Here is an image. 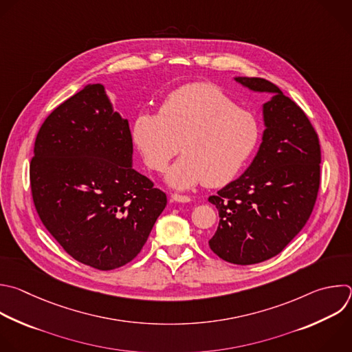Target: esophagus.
<instances>
[{
  "mask_svg": "<svg viewBox=\"0 0 352 352\" xmlns=\"http://www.w3.org/2000/svg\"><path fill=\"white\" fill-rule=\"evenodd\" d=\"M170 201H177V203H188V201H190V197H189V196H185V195L171 193V196H170Z\"/></svg>",
  "mask_w": 352,
  "mask_h": 352,
  "instance_id": "1",
  "label": "esophagus"
}]
</instances>
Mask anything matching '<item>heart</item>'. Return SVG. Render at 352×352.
<instances>
[{"label": "heart", "instance_id": "obj_1", "mask_svg": "<svg viewBox=\"0 0 352 352\" xmlns=\"http://www.w3.org/2000/svg\"><path fill=\"white\" fill-rule=\"evenodd\" d=\"M134 140L146 166L159 173L167 168L181 142L184 155L166 177L173 188L188 189L200 182L221 186L253 155L260 124L219 87L196 82L173 91L160 111L141 113L134 123Z\"/></svg>", "mask_w": 352, "mask_h": 352}]
</instances>
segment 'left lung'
Wrapping results in <instances>:
<instances>
[{
	"instance_id": "8db88e82",
	"label": "left lung",
	"mask_w": 352,
	"mask_h": 352,
	"mask_svg": "<svg viewBox=\"0 0 352 352\" xmlns=\"http://www.w3.org/2000/svg\"><path fill=\"white\" fill-rule=\"evenodd\" d=\"M235 80L274 96L263 104L265 130L253 163L208 197L219 215L208 245L228 263L250 265L279 254L307 223L320 184V145L307 114L275 84Z\"/></svg>"
}]
</instances>
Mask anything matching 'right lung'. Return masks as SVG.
<instances>
[{
	"label": "right lung",
	"instance_id": "obj_1",
	"mask_svg": "<svg viewBox=\"0 0 352 352\" xmlns=\"http://www.w3.org/2000/svg\"><path fill=\"white\" fill-rule=\"evenodd\" d=\"M36 210L74 260L100 271L133 261L167 204L133 168L129 120L88 84L43 123L30 163Z\"/></svg>",
	"mask_w": 352,
	"mask_h": 352
}]
</instances>
